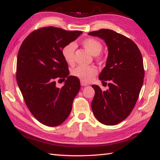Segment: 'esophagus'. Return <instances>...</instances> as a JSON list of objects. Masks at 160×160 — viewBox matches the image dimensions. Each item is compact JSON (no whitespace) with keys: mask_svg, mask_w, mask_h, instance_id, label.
Instances as JSON below:
<instances>
[{"mask_svg":"<svg viewBox=\"0 0 160 160\" xmlns=\"http://www.w3.org/2000/svg\"><path fill=\"white\" fill-rule=\"evenodd\" d=\"M88 84H87V83H85V82H82V81H81V86L85 87V86H88Z\"/></svg>","mask_w":160,"mask_h":160,"instance_id":"1","label":"esophagus"}]
</instances>
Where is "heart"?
<instances>
[{
    "label": "heart",
    "instance_id": "obj_1",
    "mask_svg": "<svg viewBox=\"0 0 160 160\" xmlns=\"http://www.w3.org/2000/svg\"><path fill=\"white\" fill-rule=\"evenodd\" d=\"M82 45L85 49L93 56H97L102 50V44L98 40L93 38H87L82 42ZM75 48L74 44H68L62 49V56L67 63H73V54ZM97 68L93 66H78L72 70V74L84 82H88L97 74Z\"/></svg>",
    "mask_w": 160,
    "mask_h": 160
}]
</instances>
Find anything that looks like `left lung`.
I'll return each mask as SVG.
<instances>
[{"label":"left lung","mask_w":160,"mask_h":160,"mask_svg":"<svg viewBox=\"0 0 160 160\" xmlns=\"http://www.w3.org/2000/svg\"><path fill=\"white\" fill-rule=\"evenodd\" d=\"M88 34L106 43L108 57L99 78L109 82L106 91L92 85L95 94L92 109L100 123L116 125L128 117L138 99L145 75L141 53L131 39L111 29H102Z\"/></svg>","instance_id":"8db88e82"}]
</instances>
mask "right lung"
<instances>
[{"label": "right lung", "instance_id": "1", "mask_svg": "<svg viewBox=\"0 0 160 160\" xmlns=\"http://www.w3.org/2000/svg\"><path fill=\"white\" fill-rule=\"evenodd\" d=\"M82 33L43 28L28 35L19 50L18 85L32 115L44 125H60L71 112L80 83L78 78L68 75L62 49ZM56 79L65 80L61 88L55 86Z\"/></svg>", "mask_w": 160, "mask_h": 160}]
</instances>
